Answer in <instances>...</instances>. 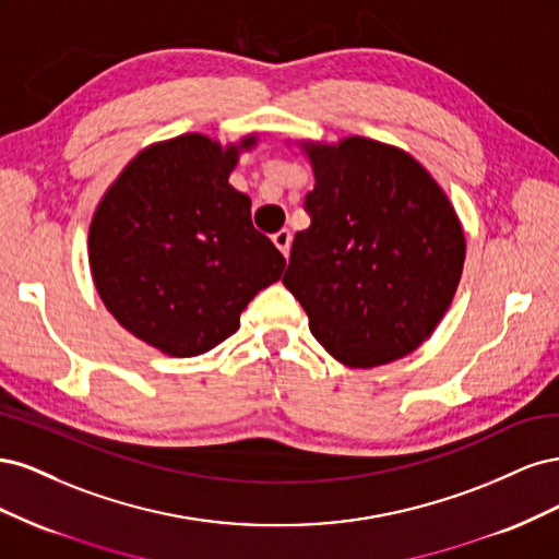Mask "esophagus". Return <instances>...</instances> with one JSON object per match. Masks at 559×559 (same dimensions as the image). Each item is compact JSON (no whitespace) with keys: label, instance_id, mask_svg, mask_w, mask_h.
Here are the masks:
<instances>
[{"label":"esophagus","instance_id":"1","mask_svg":"<svg viewBox=\"0 0 559 559\" xmlns=\"http://www.w3.org/2000/svg\"><path fill=\"white\" fill-rule=\"evenodd\" d=\"M273 242H275V247L284 253V257H289V251H292V230H289V228L277 230V233L273 235Z\"/></svg>","mask_w":559,"mask_h":559}]
</instances>
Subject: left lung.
<instances>
[{"label": "left lung", "mask_w": 559, "mask_h": 559, "mask_svg": "<svg viewBox=\"0 0 559 559\" xmlns=\"http://www.w3.org/2000/svg\"><path fill=\"white\" fill-rule=\"evenodd\" d=\"M310 228L282 277L310 331L352 368L396 361L450 308L466 242L448 195L413 156L366 138L306 144Z\"/></svg>", "instance_id": "8db88e82"}]
</instances>
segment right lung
<instances>
[{
    "instance_id": "right-lung-1",
    "label": "right lung",
    "mask_w": 559,
    "mask_h": 559,
    "mask_svg": "<svg viewBox=\"0 0 559 559\" xmlns=\"http://www.w3.org/2000/svg\"><path fill=\"white\" fill-rule=\"evenodd\" d=\"M181 134L144 148L99 202L88 259L118 324L170 357H198L240 329L249 300L282 277L280 249L228 183L242 148Z\"/></svg>"
}]
</instances>
